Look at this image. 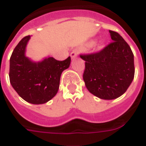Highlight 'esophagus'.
<instances>
[{"instance_id": "1", "label": "esophagus", "mask_w": 146, "mask_h": 146, "mask_svg": "<svg viewBox=\"0 0 146 146\" xmlns=\"http://www.w3.org/2000/svg\"><path fill=\"white\" fill-rule=\"evenodd\" d=\"M77 56H78V53H76V52H72V53H70V56H71V58H72V59L76 58V57Z\"/></svg>"}]
</instances>
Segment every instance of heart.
Segmentation results:
<instances>
[{
	"mask_svg": "<svg viewBox=\"0 0 146 146\" xmlns=\"http://www.w3.org/2000/svg\"><path fill=\"white\" fill-rule=\"evenodd\" d=\"M96 43V40H91L90 41H89L86 44V47H92L95 45Z\"/></svg>",
	"mask_w": 146,
	"mask_h": 146,
	"instance_id": "1",
	"label": "heart"
}]
</instances>
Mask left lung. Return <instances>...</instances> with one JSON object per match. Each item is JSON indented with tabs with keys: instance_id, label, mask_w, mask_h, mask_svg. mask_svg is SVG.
I'll use <instances>...</instances> for the list:
<instances>
[{
	"instance_id": "8db88e82",
	"label": "left lung",
	"mask_w": 146,
	"mask_h": 146,
	"mask_svg": "<svg viewBox=\"0 0 146 146\" xmlns=\"http://www.w3.org/2000/svg\"><path fill=\"white\" fill-rule=\"evenodd\" d=\"M113 43L99 53L80 56L86 61L83 80L93 95L111 100L125 93L134 79V55L125 40L110 31Z\"/></svg>"
}]
</instances>
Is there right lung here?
Wrapping results in <instances>:
<instances>
[{"label":"right lung","mask_w":146,"mask_h":146,"mask_svg":"<svg viewBox=\"0 0 146 146\" xmlns=\"http://www.w3.org/2000/svg\"><path fill=\"white\" fill-rule=\"evenodd\" d=\"M31 36L22 39L10 59V82L23 100L32 104H43L58 92L60 76L70 65V56L63 61L48 56L34 61L26 56Z\"/></svg>","instance_id":"1"}]
</instances>
